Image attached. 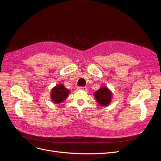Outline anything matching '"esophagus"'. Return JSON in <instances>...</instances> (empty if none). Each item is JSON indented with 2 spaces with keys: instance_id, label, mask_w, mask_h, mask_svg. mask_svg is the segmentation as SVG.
I'll return each instance as SVG.
<instances>
[{
  "instance_id": "esophagus-1",
  "label": "esophagus",
  "mask_w": 161,
  "mask_h": 161,
  "mask_svg": "<svg viewBox=\"0 0 161 161\" xmlns=\"http://www.w3.org/2000/svg\"><path fill=\"white\" fill-rule=\"evenodd\" d=\"M78 89L79 90H82V91H86L87 90V88L86 86H79L78 87Z\"/></svg>"
}]
</instances>
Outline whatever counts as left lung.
Returning <instances> with one entry per match:
<instances>
[{
  "label": "left lung",
  "instance_id": "1",
  "mask_svg": "<svg viewBox=\"0 0 161 161\" xmlns=\"http://www.w3.org/2000/svg\"><path fill=\"white\" fill-rule=\"evenodd\" d=\"M94 97L99 105L106 107L111 103L112 92L106 86H102L99 90L95 92Z\"/></svg>",
  "mask_w": 161,
  "mask_h": 161
}]
</instances>
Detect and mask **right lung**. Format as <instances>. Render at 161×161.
Segmentation results:
<instances>
[{
    "mask_svg": "<svg viewBox=\"0 0 161 161\" xmlns=\"http://www.w3.org/2000/svg\"><path fill=\"white\" fill-rule=\"evenodd\" d=\"M69 93L70 91L65 88L64 85L58 84L52 89L50 93L51 99L54 103H61L67 98Z\"/></svg>",
    "mask_w": 161,
    "mask_h": 161,
    "instance_id": "1",
    "label": "right lung"
}]
</instances>
